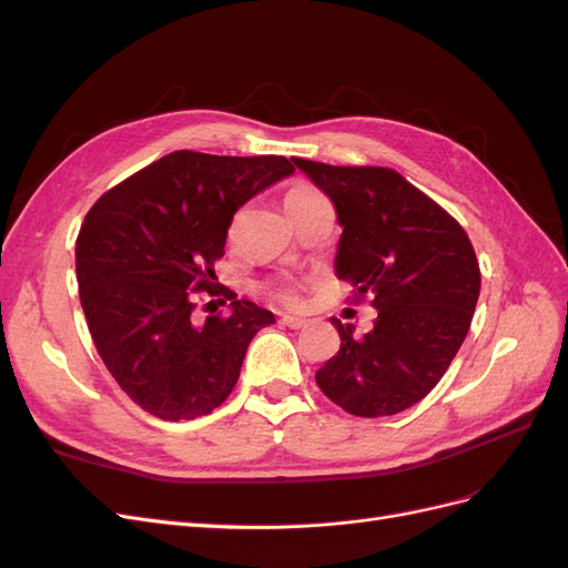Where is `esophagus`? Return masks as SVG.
Wrapping results in <instances>:
<instances>
[{
    "label": "esophagus",
    "instance_id": "34e87169",
    "mask_svg": "<svg viewBox=\"0 0 568 568\" xmlns=\"http://www.w3.org/2000/svg\"><path fill=\"white\" fill-rule=\"evenodd\" d=\"M284 326H288V329H303V326H307V320L305 317H298V315H282L280 320Z\"/></svg>",
    "mask_w": 568,
    "mask_h": 568
}]
</instances>
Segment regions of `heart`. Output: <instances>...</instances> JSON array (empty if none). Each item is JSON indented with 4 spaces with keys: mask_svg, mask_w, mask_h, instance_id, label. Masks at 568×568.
I'll return each instance as SVG.
<instances>
[{
    "mask_svg": "<svg viewBox=\"0 0 568 568\" xmlns=\"http://www.w3.org/2000/svg\"><path fill=\"white\" fill-rule=\"evenodd\" d=\"M313 194H320V192H315V189L307 186V184H296V186L291 189V192L286 194V203H294V201H298V199H307V196H313ZM272 294H274V298L282 301V303H296V301H298L296 291L291 288V286H284V284H282V286H274Z\"/></svg>",
    "mask_w": 568,
    "mask_h": 568,
    "instance_id": "1",
    "label": "heart"
}]
</instances>
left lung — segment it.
<instances>
[{
  "label": "left lung",
  "mask_w": 568,
  "mask_h": 568,
  "mask_svg": "<svg viewBox=\"0 0 568 568\" xmlns=\"http://www.w3.org/2000/svg\"><path fill=\"white\" fill-rule=\"evenodd\" d=\"M294 163L336 209L338 280L376 307L363 336L332 317L341 351L317 369V386L355 417L398 415L440 382L469 332L480 291L474 246L395 170Z\"/></svg>",
  "instance_id": "1"
}]
</instances>
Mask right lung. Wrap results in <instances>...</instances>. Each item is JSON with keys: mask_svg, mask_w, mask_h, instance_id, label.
<instances>
[{"mask_svg": "<svg viewBox=\"0 0 568 568\" xmlns=\"http://www.w3.org/2000/svg\"><path fill=\"white\" fill-rule=\"evenodd\" d=\"M288 175L284 156L175 151L113 186L84 217L75 242L82 311L106 369L149 415H209L232 393L251 338L274 324L244 298L227 317L199 320L194 291L217 294L213 263L225 255L234 213Z\"/></svg>", "mask_w": 568, "mask_h": 568, "instance_id": "obj_1", "label": "right lung"}]
</instances>
